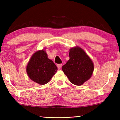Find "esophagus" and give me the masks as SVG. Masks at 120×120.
Segmentation results:
<instances>
[{"label": "esophagus", "mask_w": 120, "mask_h": 120, "mask_svg": "<svg viewBox=\"0 0 120 120\" xmlns=\"http://www.w3.org/2000/svg\"><path fill=\"white\" fill-rule=\"evenodd\" d=\"M62 66V64H57V67L58 68V69H60V68H61Z\"/></svg>", "instance_id": "obj_1"}]
</instances>
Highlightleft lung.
I'll list each match as a JSON object with an SVG mask.
<instances>
[{
	"label": "left lung",
	"instance_id": "obj_1",
	"mask_svg": "<svg viewBox=\"0 0 120 120\" xmlns=\"http://www.w3.org/2000/svg\"><path fill=\"white\" fill-rule=\"evenodd\" d=\"M69 54V60L62 67V71L72 84L80 86L91 78L94 71V64L79 46L71 48Z\"/></svg>",
	"mask_w": 120,
	"mask_h": 120
}]
</instances>
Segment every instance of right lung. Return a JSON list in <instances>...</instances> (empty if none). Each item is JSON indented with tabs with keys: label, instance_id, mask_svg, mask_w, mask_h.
Instances as JSON below:
<instances>
[{
	"label": "right lung",
	"instance_id": "obj_1",
	"mask_svg": "<svg viewBox=\"0 0 120 120\" xmlns=\"http://www.w3.org/2000/svg\"><path fill=\"white\" fill-rule=\"evenodd\" d=\"M57 70V67L48 58V54L43 49L34 53L26 66L28 77L32 81L41 85L49 82Z\"/></svg>",
	"mask_w": 120,
	"mask_h": 120
}]
</instances>
